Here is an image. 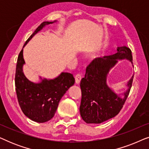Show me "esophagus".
<instances>
[{
    "label": "esophagus",
    "mask_w": 149,
    "mask_h": 149,
    "mask_svg": "<svg viewBox=\"0 0 149 149\" xmlns=\"http://www.w3.org/2000/svg\"><path fill=\"white\" fill-rule=\"evenodd\" d=\"M81 78H82V77H81V74H77L75 75V83H76L77 84H79L81 82Z\"/></svg>",
    "instance_id": "esophagus-1"
}]
</instances>
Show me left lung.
Segmentation results:
<instances>
[{
	"label": "left lung",
	"mask_w": 149,
	"mask_h": 149,
	"mask_svg": "<svg viewBox=\"0 0 149 149\" xmlns=\"http://www.w3.org/2000/svg\"><path fill=\"white\" fill-rule=\"evenodd\" d=\"M117 49L115 54L93 60L87 66L85 77L81 79L82 97L79 111L83 120L87 123H101L115 117L129 95L134 75L127 83L128 89L123 93V97L114 92L107 83L108 73L118 60L127 59L133 64L132 51L129 47H118Z\"/></svg>",
	"instance_id": "left-lung-1"
}]
</instances>
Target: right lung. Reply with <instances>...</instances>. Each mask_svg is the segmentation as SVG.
Segmentation results:
<instances>
[{
	"instance_id": "1",
	"label": "right lung",
	"mask_w": 149,
	"mask_h": 149,
	"mask_svg": "<svg viewBox=\"0 0 149 149\" xmlns=\"http://www.w3.org/2000/svg\"><path fill=\"white\" fill-rule=\"evenodd\" d=\"M44 22L36 28L23 47L45 26L55 22ZM25 64L23 49L17 58L15 85L17 100L22 112L26 117L38 123H44L54 117L61 98L69 87L74 83L73 75L62 72L54 79H44L38 83L31 82L24 74L22 67Z\"/></svg>"
}]
</instances>
